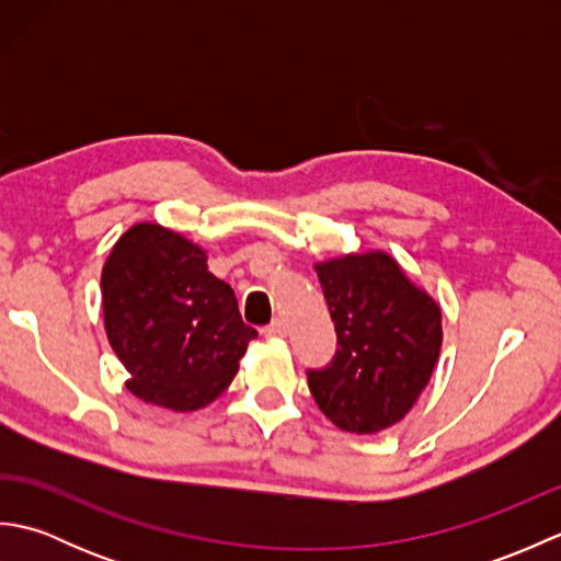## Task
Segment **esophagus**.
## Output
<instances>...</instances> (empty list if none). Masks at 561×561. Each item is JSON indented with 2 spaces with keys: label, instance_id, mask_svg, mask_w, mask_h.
Listing matches in <instances>:
<instances>
[{
  "label": "esophagus",
  "instance_id": "1",
  "mask_svg": "<svg viewBox=\"0 0 561 561\" xmlns=\"http://www.w3.org/2000/svg\"><path fill=\"white\" fill-rule=\"evenodd\" d=\"M262 335L270 340H282L284 335H287V325H284V320H272V323L262 330Z\"/></svg>",
  "mask_w": 561,
  "mask_h": 561
}]
</instances>
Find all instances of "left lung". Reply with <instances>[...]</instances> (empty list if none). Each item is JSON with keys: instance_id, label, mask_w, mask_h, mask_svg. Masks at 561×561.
Segmentation results:
<instances>
[{"instance_id": "left-lung-1", "label": "left lung", "mask_w": 561, "mask_h": 561, "mask_svg": "<svg viewBox=\"0 0 561 561\" xmlns=\"http://www.w3.org/2000/svg\"><path fill=\"white\" fill-rule=\"evenodd\" d=\"M337 354L308 371V388L328 420L354 434L398 424L420 400L438 362L440 308L383 250L316 265Z\"/></svg>"}]
</instances>
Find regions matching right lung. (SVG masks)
Segmentation results:
<instances>
[{
	"instance_id": "1",
	"label": "right lung",
	"mask_w": 561,
	"mask_h": 561,
	"mask_svg": "<svg viewBox=\"0 0 561 561\" xmlns=\"http://www.w3.org/2000/svg\"><path fill=\"white\" fill-rule=\"evenodd\" d=\"M103 325L127 390L175 412L207 408L231 386L255 328L207 250L157 221L117 238L101 272Z\"/></svg>"
}]
</instances>
